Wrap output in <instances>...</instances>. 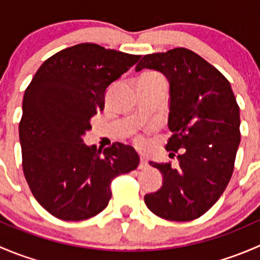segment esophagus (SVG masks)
Listing matches in <instances>:
<instances>
[{"instance_id": "34e87169", "label": "esophagus", "mask_w": 260, "mask_h": 260, "mask_svg": "<svg viewBox=\"0 0 260 260\" xmlns=\"http://www.w3.org/2000/svg\"><path fill=\"white\" fill-rule=\"evenodd\" d=\"M147 167H148V162H147V159L145 158V157L141 156L140 165H138V169H140V170H146Z\"/></svg>"}]
</instances>
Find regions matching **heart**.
Returning <instances> with one entry per match:
<instances>
[{
	"label": "heart",
	"instance_id": "heart-1",
	"mask_svg": "<svg viewBox=\"0 0 260 260\" xmlns=\"http://www.w3.org/2000/svg\"><path fill=\"white\" fill-rule=\"evenodd\" d=\"M145 75H154V77H159V78H162L161 75L156 74V73H147V74H145Z\"/></svg>",
	"mask_w": 260,
	"mask_h": 260
}]
</instances>
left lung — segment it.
Segmentation results:
<instances>
[{"label":"left lung","mask_w":260,"mask_h":260,"mask_svg":"<svg viewBox=\"0 0 260 260\" xmlns=\"http://www.w3.org/2000/svg\"><path fill=\"white\" fill-rule=\"evenodd\" d=\"M162 73L170 84L166 149L179 167L149 162L162 174L161 188L145 203L157 216L190 221L205 214L226 188L240 143V113L226 78L191 50L145 55L136 72Z\"/></svg>","instance_id":"1"}]
</instances>
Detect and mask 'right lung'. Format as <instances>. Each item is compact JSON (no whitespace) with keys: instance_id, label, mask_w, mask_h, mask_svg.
<instances>
[{"instance_id":"add662e5","label":"right lung","mask_w":260,"mask_h":260,"mask_svg":"<svg viewBox=\"0 0 260 260\" xmlns=\"http://www.w3.org/2000/svg\"><path fill=\"white\" fill-rule=\"evenodd\" d=\"M140 57L79 44L44 61L25 90L18 125L23 175L34 198L57 219L95 216L111 200L112 180L137 169L132 146L115 142L102 152L83 137L104 109L108 86Z\"/></svg>"}]
</instances>
